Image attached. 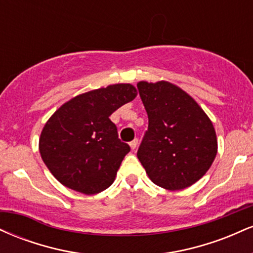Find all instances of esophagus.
<instances>
[{
  "mask_svg": "<svg viewBox=\"0 0 253 253\" xmlns=\"http://www.w3.org/2000/svg\"><path fill=\"white\" fill-rule=\"evenodd\" d=\"M129 146H130V149H132V150H135L136 146H138V139H134V140L130 141Z\"/></svg>",
  "mask_w": 253,
  "mask_h": 253,
  "instance_id": "1",
  "label": "esophagus"
}]
</instances>
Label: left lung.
Instances as JSON below:
<instances>
[{"label": "left lung", "instance_id": "obj_1", "mask_svg": "<svg viewBox=\"0 0 253 253\" xmlns=\"http://www.w3.org/2000/svg\"><path fill=\"white\" fill-rule=\"evenodd\" d=\"M149 128L138 149L150 179L168 190H181L210 170L217 152L213 124L184 90L161 81L136 84Z\"/></svg>", "mask_w": 253, "mask_h": 253}]
</instances>
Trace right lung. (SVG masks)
<instances>
[{
  "label": "right lung",
  "instance_id": "right-lung-1",
  "mask_svg": "<svg viewBox=\"0 0 253 253\" xmlns=\"http://www.w3.org/2000/svg\"><path fill=\"white\" fill-rule=\"evenodd\" d=\"M135 96L132 84H113L71 98L48 119L39 151L63 185L85 195L112 185L130 147L119 139L109 117Z\"/></svg>",
  "mask_w": 253,
  "mask_h": 253
}]
</instances>
